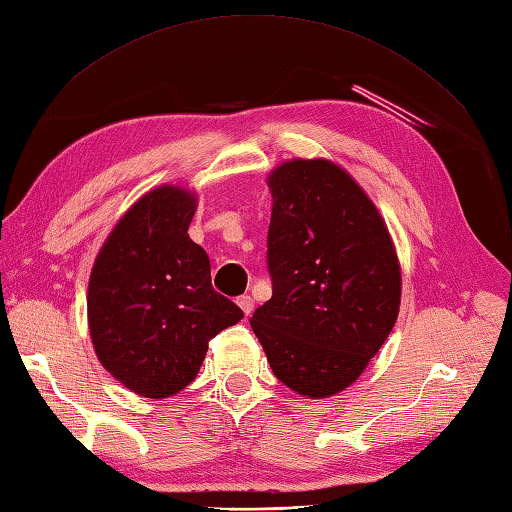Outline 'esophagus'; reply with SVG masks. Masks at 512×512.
I'll list each match as a JSON object with an SVG mask.
<instances>
[{"label":"esophagus","instance_id":"esophagus-1","mask_svg":"<svg viewBox=\"0 0 512 512\" xmlns=\"http://www.w3.org/2000/svg\"><path fill=\"white\" fill-rule=\"evenodd\" d=\"M236 304L241 306V310L245 315H252V310H254V299L249 297V295H241L239 299H236Z\"/></svg>","mask_w":512,"mask_h":512}]
</instances>
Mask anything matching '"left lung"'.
I'll use <instances>...</instances> for the list:
<instances>
[{
	"instance_id": "1",
	"label": "left lung",
	"mask_w": 512,
	"mask_h": 512,
	"mask_svg": "<svg viewBox=\"0 0 512 512\" xmlns=\"http://www.w3.org/2000/svg\"><path fill=\"white\" fill-rule=\"evenodd\" d=\"M269 189L273 293L249 323L276 378L321 400L347 389L393 330L400 263L378 208L334 162H284Z\"/></svg>"
}]
</instances>
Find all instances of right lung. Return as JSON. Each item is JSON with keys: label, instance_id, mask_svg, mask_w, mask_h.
<instances>
[{"label": "right lung", "instance_id": "add662e5", "mask_svg": "<svg viewBox=\"0 0 512 512\" xmlns=\"http://www.w3.org/2000/svg\"><path fill=\"white\" fill-rule=\"evenodd\" d=\"M195 195L158 186L119 219L89 280L95 354L123 386L162 400L193 382L208 341L243 310L210 282V260L191 241Z\"/></svg>", "mask_w": 512, "mask_h": 512}]
</instances>
